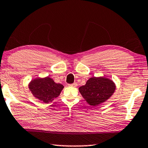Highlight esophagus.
Segmentation results:
<instances>
[{"label":"esophagus","mask_w":148,"mask_h":148,"mask_svg":"<svg viewBox=\"0 0 148 148\" xmlns=\"http://www.w3.org/2000/svg\"><path fill=\"white\" fill-rule=\"evenodd\" d=\"M69 86L72 87H76L77 86V84L76 83H74V84H69Z\"/></svg>","instance_id":"1"}]
</instances>
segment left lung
Wrapping results in <instances>:
<instances>
[{
  "mask_svg": "<svg viewBox=\"0 0 148 148\" xmlns=\"http://www.w3.org/2000/svg\"><path fill=\"white\" fill-rule=\"evenodd\" d=\"M116 86L110 78L104 76L92 77L86 85L79 87V91L89 105L97 106L107 101L116 91Z\"/></svg>",
  "mask_w": 148,
  "mask_h": 148,
  "instance_id": "obj_1",
  "label": "left lung"
}]
</instances>
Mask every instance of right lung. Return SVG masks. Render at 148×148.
I'll list each match as a JSON object with an SVG mask.
<instances>
[{
  "label": "right lung",
  "instance_id": "obj_1",
  "mask_svg": "<svg viewBox=\"0 0 148 148\" xmlns=\"http://www.w3.org/2000/svg\"><path fill=\"white\" fill-rule=\"evenodd\" d=\"M33 97L44 103H49L59 97L64 86L57 84L48 76L36 77L32 79L28 85Z\"/></svg>",
  "mask_w": 148,
  "mask_h": 148
}]
</instances>
